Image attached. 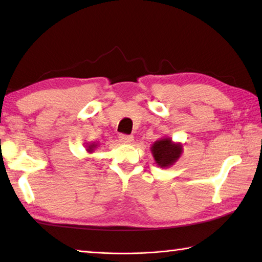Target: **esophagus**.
<instances>
[{"label":"esophagus","mask_w":262,"mask_h":262,"mask_svg":"<svg viewBox=\"0 0 262 262\" xmlns=\"http://www.w3.org/2000/svg\"><path fill=\"white\" fill-rule=\"evenodd\" d=\"M134 140V137L132 135H126V134H121L120 135V141L121 142H125V143H130Z\"/></svg>","instance_id":"1"}]
</instances>
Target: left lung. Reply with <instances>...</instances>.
Returning a JSON list of instances; mask_svg holds the SVG:
<instances>
[{"mask_svg":"<svg viewBox=\"0 0 262 262\" xmlns=\"http://www.w3.org/2000/svg\"><path fill=\"white\" fill-rule=\"evenodd\" d=\"M150 149H151L152 156L157 165L161 167L173 165L183 152V145L180 143H174L168 137H164V139L156 141Z\"/></svg>","mask_w":262,"mask_h":262,"instance_id":"1","label":"left lung"}]
</instances>
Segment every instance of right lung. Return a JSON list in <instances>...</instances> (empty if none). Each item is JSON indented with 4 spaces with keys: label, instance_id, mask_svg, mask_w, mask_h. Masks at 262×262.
Returning <instances> with one entry per match:
<instances>
[{
    "label": "right lung",
    "instance_id": "right-lung-1",
    "mask_svg": "<svg viewBox=\"0 0 262 262\" xmlns=\"http://www.w3.org/2000/svg\"><path fill=\"white\" fill-rule=\"evenodd\" d=\"M97 147H98V144L95 143V142H94V143H89V144L86 145V151H88V152H94V150H95Z\"/></svg>",
    "mask_w": 262,
    "mask_h": 262
}]
</instances>
